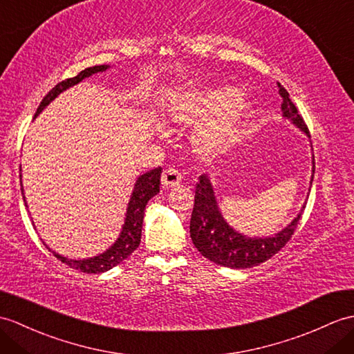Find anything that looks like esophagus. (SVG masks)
Here are the masks:
<instances>
[{
    "label": "esophagus",
    "instance_id": "obj_1",
    "mask_svg": "<svg viewBox=\"0 0 354 354\" xmlns=\"http://www.w3.org/2000/svg\"><path fill=\"white\" fill-rule=\"evenodd\" d=\"M180 180H183V174H180L178 169H175V167L164 169L162 176H161L162 187H166V188L175 187V185L180 184Z\"/></svg>",
    "mask_w": 354,
    "mask_h": 354
}]
</instances>
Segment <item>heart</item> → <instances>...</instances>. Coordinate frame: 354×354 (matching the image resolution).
Here are the masks:
<instances>
[{
  "mask_svg": "<svg viewBox=\"0 0 354 354\" xmlns=\"http://www.w3.org/2000/svg\"><path fill=\"white\" fill-rule=\"evenodd\" d=\"M250 113L252 102L240 90L218 86L178 96L169 109V119L184 127L202 122L192 136V145L197 153L211 157L234 142Z\"/></svg>",
  "mask_w": 354,
  "mask_h": 354,
  "instance_id": "b5f03b06",
  "label": "heart"
}]
</instances>
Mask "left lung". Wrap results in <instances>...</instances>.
I'll list each match as a JSON object with an SVG mask.
<instances>
[{
    "instance_id": "obj_1",
    "label": "left lung",
    "mask_w": 354,
    "mask_h": 354,
    "mask_svg": "<svg viewBox=\"0 0 354 354\" xmlns=\"http://www.w3.org/2000/svg\"><path fill=\"white\" fill-rule=\"evenodd\" d=\"M279 86V95L282 97L283 116L291 119L295 125L310 137L305 120L300 116L297 106L290 100V95L285 87ZM315 169V162H314ZM305 208V207H303ZM300 214L292 220V223L286 226L282 232L268 238H245L235 232L232 227L221 217L217 208L214 192L209 184L208 176L201 175L196 184L194 192V208L192 212L190 234L193 244L205 258L216 262L218 266L229 268H250L266 262L271 257L283 249V245L291 240L299 221Z\"/></svg>"
}]
</instances>
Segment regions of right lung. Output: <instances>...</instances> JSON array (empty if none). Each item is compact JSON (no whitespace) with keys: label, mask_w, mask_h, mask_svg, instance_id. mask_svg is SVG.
I'll return each instance as SVG.
<instances>
[{"label":"right lung","mask_w":354,"mask_h":354,"mask_svg":"<svg viewBox=\"0 0 354 354\" xmlns=\"http://www.w3.org/2000/svg\"><path fill=\"white\" fill-rule=\"evenodd\" d=\"M106 68H109V66H105V64L92 66V68H87L84 71H81L77 77H72V78H68L64 81H60L59 84L49 90L46 96L42 100V102H40L39 109L36 111V116L45 109V106L49 102L54 100V97H57V95H60L63 90H66L71 86H75L77 83H80V81H83L84 78L92 75V73L102 72ZM161 171H162V169L157 167L153 170L146 171V174H143L142 176L137 179L133 196H131V201L128 203L127 218H125V225H123V229H122V234L118 238V241L114 243L109 250L104 252L102 254H100V257L84 259V261L66 259V258L60 257V254H57L55 252H53L54 257L57 259H60L63 264L69 266L73 270H78V271H81V273H93V274L104 273V271L120 264L123 259L128 258L129 254L133 253L140 245V240H142V226H143L145 208H146L147 202H149L155 194L160 193ZM21 192H24L22 188H21ZM24 202H26V197H24Z\"/></svg>","instance_id":"1"}]
</instances>
